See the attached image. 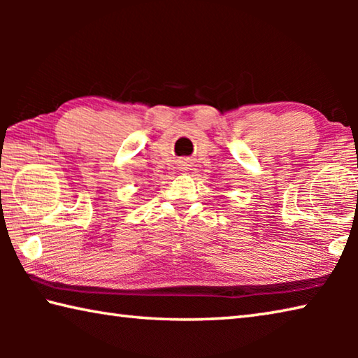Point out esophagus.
Instances as JSON below:
<instances>
[{
  "mask_svg": "<svg viewBox=\"0 0 358 358\" xmlns=\"http://www.w3.org/2000/svg\"><path fill=\"white\" fill-rule=\"evenodd\" d=\"M185 166H186V164H185Z\"/></svg>",
  "mask_w": 358,
  "mask_h": 358,
  "instance_id": "1",
  "label": "esophagus"
}]
</instances>
